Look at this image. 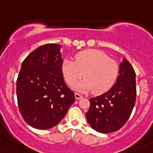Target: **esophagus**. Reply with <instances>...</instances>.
I'll use <instances>...</instances> for the list:
<instances>
[{"instance_id": "esophagus-1", "label": "esophagus", "mask_w": 153, "mask_h": 153, "mask_svg": "<svg viewBox=\"0 0 153 153\" xmlns=\"http://www.w3.org/2000/svg\"><path fill=\"white\" fill-rule=\"evenodd\" d=\"M75 98L76 99V100H80V99L83 98V97H82V96H81V95H79V93H75Z\"/></svg>"}]
</instances>
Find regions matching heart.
<instances>
[{
    "label": "heart",
    "mask_w": 153,
    "mask_h": 153,
    "mask_svg": "<svg viewBox=\"0 0 153 153\" xmlns=\"http://www.w3.org/2000/svg\"><path fill=\"white\" fill-rule=\"evenodd\" d=\"M74 60H63L61 70L70 86L76 83L83 75L85 79L74 86L76 90L81 93L93 90L95 94H101L110 90L116 83L120 71L118 63L102 51L85 50L77 53Z\"/></svg>",
    "instance_id": "1"
}]
</instances>
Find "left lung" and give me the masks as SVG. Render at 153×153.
<instances>
[{
    "label": "left lung",
    "mask_w": 153,
    "mask_h": 153,
    "mask_svg": "<svg viewBox=\"0 0 153 153\" xmlns=\"http://www.w3.org/2000/svg\"><path fill=\"white\" fill-rule=\"evenodd\" d=\"M136 97V73L123 58L114 86L106 93L90 100V109L86 114L89 124L101 133L119 130L129 120Z\"/></svg>",
    "instance_id": "left-lung-1"
}]
</instances>
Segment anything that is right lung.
<instances>
[{"mask_svg": "<svg viewBox=\"0 0 153 153\" xmlns=\"http://www.w3.org/2000/svg\"><path fill=\"white\" fill-rule=\"evenodd\" d=\"M61 45L40 46L23 61L17 79L18 107L25 122L40 129L57 125L75 101L61 70Z\"/></svg>", "mask_w": 153, "mask_h": 153, "instance_id": "obj_1", "label": "right lung"}]
</instances>
